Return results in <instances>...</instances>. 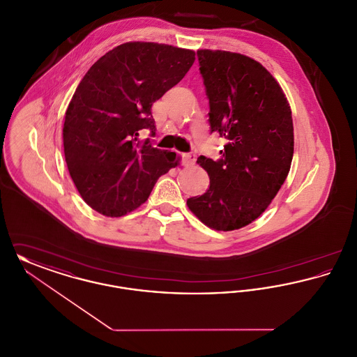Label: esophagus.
<instances>
[{"label":"esophagus","mask_w":357,"mask_h":357,"mask_svg":"<svg viewBox=\"0 0 357 357\" xmlns=\"http://www.w3.org/2000/svg\"><path fill=\"white\" fill-rule=\"evenodd\" d=\"M181 158H182V163L183 165H190V163H194L195 162V155L191 153H181Z\"/></svg>","instance_id":"34e87169"}]
</instances>
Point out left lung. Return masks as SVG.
Masks as SVG:
<instances>
[{
	"mask_svg": "<svg viewBox=\"0 0 357 357\" xmlns=\"http://www.w3.org/2000/svg\"><path fill=\"white\" fill-rule=\"evenodd\" d=\"M197 54L210 128L226 144L220 160L198 158L210 187L187 199V206L210 229L231 231L255 221L288 176L294 150L291 111L282 88L258 61L234 52Z\"/></svg>",
	"mask_w": 357,
	"mask_h": 357,
	"instance_id": "1",
	"label": "left lung"
}]
</instances>
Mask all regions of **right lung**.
Wrapping results in <instances>:
<instances>
[{
  "instance_id": "add662e5",
  "label": "right lung",
  "mask_w": 357,
  "mask_h": 357,
  "mask_svg": "<svg viewBox=\"0 0 357 357\" xmlns=\"http://www.w3.org/2000/svg\"><path fill=\"white\" fill-rule=\"evenodd\" d=\"M195 52L158 43H124L102 56L82 79L63 128L70 178L85 204L123 217L144 204L176 153L155 149L151 107L191 68Z\"/></svg>"
}]
</instances>
